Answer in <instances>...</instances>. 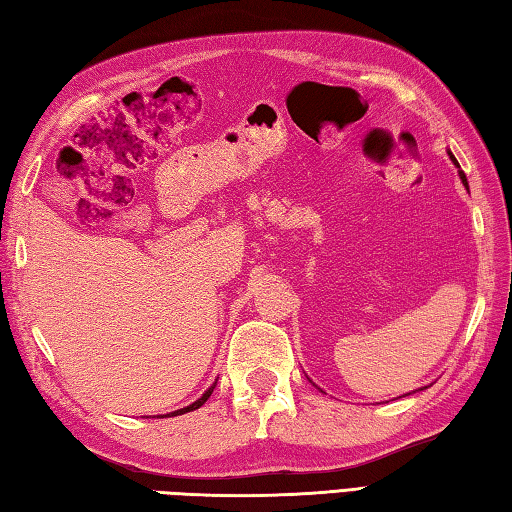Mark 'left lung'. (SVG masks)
Listing matches in <instances>:
<instances>
[{
    "label": "left lung",
    "mask_w": 512,
    "mask_h": 512,
    "mask_svg": "<svg viewBox=\"0 0 512 512\" xmlns=\"http://www.w3.org/2000/svg\"><path fill=\"white\" fill-rule=\"evenodd\" d=\"M449 153V157H451V162L453 164H456V168H458V175H460V179H462V184H464V188H467L469 190V181H467V175H464L462 173V170H460V164H458V160H456V157H453V153L451 151H447Z\"/></svg>",
    "instance_id": "obj_1"
}]
</instances>
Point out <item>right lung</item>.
I'll use <instances>...</instances> for the list:
<instances>
[{
    "label": "right lung",
    "instance_id": "right-lung-1",
    "mask_svg": "<svg viewBox=\"0 0 512 512\" xmlns=\"http://www.w3.org/2000/svg\"><path fill=\"white\" fill-rule=\"evenodd\" d=\"M214 385H217V381H214L212 385H210V388L206 390V392H203V396H201V399H197L195 403H190V405H186V407H181V410H175V412H170V414H166V416H157V418H168V416H179V414H186V412H195V410H199V407L203 405V403H206L208 399H210V394H212V390H214ZM146 418H149V416H146ZM155 418V416H153Z\"/></svg>",
    "mask_w": 512,
    "mask_h": 512
}]
</instances>
